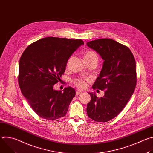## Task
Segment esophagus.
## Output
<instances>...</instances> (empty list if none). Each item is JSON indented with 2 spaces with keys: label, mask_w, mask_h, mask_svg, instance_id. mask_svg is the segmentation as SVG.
<instances>
[{
  "label": "esophagus",
  "mask_w": 153,
  "mask_h": 153,
  "mask_svg": "<svg viewBox=\"0 0 153 153\" xmlns=\"http://www.w3.org/2000/svg\"><path fill=\"white\" fill-rule=\"evenodd\" d=\"M83 92L82 91H80V90H77L76 92V95H79V94H81Z\"/></svg>",
  "instance_id": "obj_1"
}]
</instances>
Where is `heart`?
Masks as SVG:
<instances>
[{
    "label": "heart",
    "mask_w": 153,
    "mask_h": 153,
    "mask_svg": "<svg viewBox=\"0 0 153 153\" xmlns=\"http://www.w3.org/2000/svg\"><path fill=\"white\" fill-rule=\"evenodd\" d=\"M96 58L97 59V54L93 51H88L85 53L84 59H90ZM74 85L80 88H84L86 86V80L82 78H77L73 80Z\"/></svg>",
    "instance_id": "1"
}]
</instances>
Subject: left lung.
I'll use <instances>...</instances> for the list:
<instances>
[{
  "mask_svg": "<svg viewBox=\"0 0 153 153\" xmlns=\"http://www.w3.org/2000/svg\"><path fill=\"white\" fill-rule=\"evenodd\" d=\"M86 45L104 60L93 88L106 90L100 98L95 93H88L91 99L86 113L94 121L106 122L122 111L134 93L137 82L135 59L127 47L111 39L92 40Z\"/></svg>",
  "mask_w": 153,
  "mask_h": 153,
  "instance_id": "8db88e82",
  "label": "left lung"
}]
</instances>
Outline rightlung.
<instances>
[{
    "instance_id": "1",
    "label": "right lung",
    "mask_w": 153,
    "mask_h": 153,
    "mask_svg": "<svg viewBox=\"0 0 153 153\" xmlns=\"http://www.w3.org/2000/svg\"><path fill=\"white\" fill-rule=\"evenodd\" d=\"M84 43L81 39L54 37L41 39L24 51L19 64L18 82L22 93L40 117L52 120L63 117L76 95L71 86L55 90L68 59Z\"/></svg>"
}]
</instances>
